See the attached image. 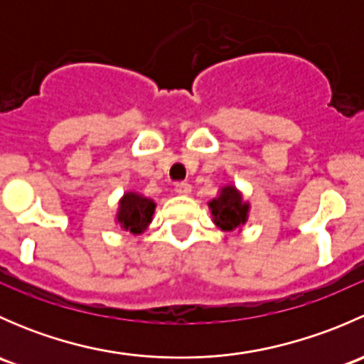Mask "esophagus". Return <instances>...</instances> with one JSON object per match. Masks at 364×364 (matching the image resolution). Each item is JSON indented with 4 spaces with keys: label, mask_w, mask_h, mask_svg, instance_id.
<instances>
[{
    "label": "esophagus",
    "mask_w": 364,
    "mask_h": 364,
    "mask_svg": "<svg viewBox=\"0 0 364 364\" xmlns=\"http://www.w3.org/2000/svg\"><path fill=\"white\" fill-rule=\"evenodd\" d=\"M192 192V185L190 183H178L176 185V193H179V196H188V193Z\"/></svg>",
    "instance_id": "esophagus-1"
}]
</instances>
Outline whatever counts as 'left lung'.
Returning <instances> with one entry per match:
<instances>
[{
  "instance_id": "obj_1",
  "label": "left lung",
  "mask_w": 364,
  "mask_h": 364,
  "mask_svg": "<svg viewBox=\"0 0 364 364\" xmlns=\"http://www.w3.org/2000/svg\"><path fill=\"white\" fill-rule=\"evenodd\" d=\"M211 209L213 222L225 232L241 229L248 220L250 204L245 203L240 190L227 185L220 190V196L208 204Z\"/></svg>"
}]
</instances>
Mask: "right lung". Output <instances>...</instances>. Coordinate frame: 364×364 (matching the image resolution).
<instances>
[{"label":"right lung","instance_id":"1","mask_svg":"<svg viewBox=\"0 0 364 364\" xmlns=\"http://www.w3.org/2000/svg\"><path fill=\"white\" fill-rule=\"evenodd\" d=\"M156 204L137 192H127L119 200L116 220L121 229L132 234H142L153 220Z\"/></svg>","mask_w":364,"mask_h":364}]
</instances>
